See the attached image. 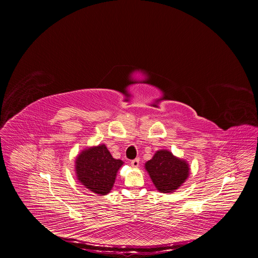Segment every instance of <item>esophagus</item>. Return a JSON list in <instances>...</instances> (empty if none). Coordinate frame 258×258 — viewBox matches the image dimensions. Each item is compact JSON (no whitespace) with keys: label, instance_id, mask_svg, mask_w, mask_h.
<instances>
[{"label":"esophagus","instance_id":"34e87169","mask_svg":"<svg viewBox=\"0 0 258 258\" xmlns=\"http://www.w3.org/2000/svg\"><path fill=\"white\" fill-rule=\"evenodd\" d=\"M139 159H135V160H132L131 161V165L133 166V167H138L139 166Z\"/></svg>","mask_w":258,"mask_h":258}]
</instances>
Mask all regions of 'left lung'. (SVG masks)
I'll return each mask as SVG.
<instances>
[{"label": "left lung", "instance_id": "obj_1", "mask_svg": "<svg viewBox=\"0 0 258 258\" xmlns=\"http://www.w3.org/2000/svg\"><path fill=\"white\" fill-rule=\"evenodd\" d=\"M145 170L159 192L171 194L188 179L190 168L188 162L175 157L167 150H160L145 163Z\"/></svg>", "mask_w": 258, "mask_h": 258}]
</instances>
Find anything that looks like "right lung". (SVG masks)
<instances>
[{
    "label": "right lung",
    "mask_w": 258,
    "mask_h": 258,
    "mask_svg": "<svg viewBox=\"0 0 258 258\" xmlns=\"http://www.w3.org/2000/svg\"><path fill=\"white\" fill-rule=\"evenodd\" d=\"M123 161L114 159L104 144L87 147L75 159L78 182L95 195L110 194Z\"/></svg>",
    "instance_id": "1"
}]
</instances>
